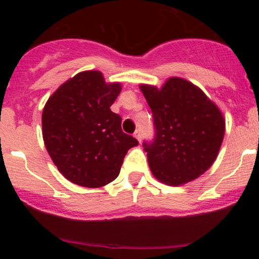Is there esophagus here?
Wrapping results in <instances>:
<instances>
[{
  "mask_svg": "<svg viewBox=\"0 0 259 259\" xmlns=\"http://www.w3.org/2000/svg\"><path fill=\"white\" fill-rule=\"evenodd\" d=\"M134 136H135V138L138 139L140 142H141V132H140V129H138L135 133H134Z\"/></svg>",
  "mask_w": 259,
  "mask_h": 259,
  "instance_id": "1",
  "label": "esophagus"
}]
</instances>
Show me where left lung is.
<instances>
[{"instance_id":"left-lung-1","label":"left lung","mask_w":259,"mask_h":259,"mask_svg":"<svg viewBox=\"0 0 259 259\" xmlns=\"http://www.w3.org/2000/svg\"><path fill=\"white\" fill-rule=\"evenodd\" d=\"M153 115L154 138L144 141L154 177L167 185L196 179L213 164L222 146L225 121L200 89L170 78L158 90L141 85Z\"/></svg>"}]
</instances>
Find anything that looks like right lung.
I'll list each match as a JSON object with an SVG mask.
<instances>
[{"mask_svg":"<svg viewBox=\"0 0 259 259\" xmlns=\"http://www.w3.org/2000/svg\"><path fill=\"white\" fill-rule=\"evenodd\" d=\"M120 90V84H106L102 73L89 70L59 86L45 106V146L58 170L76 185L109 184L119 175L127 150L139 145L111 111Z\"/></svg>","mask_w":259,"mask_h":259,"instance_id":"1","label":"right lung"}]
</instances>
